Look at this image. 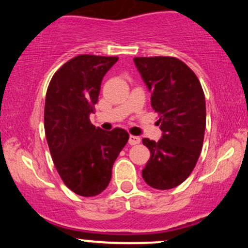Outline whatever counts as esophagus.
<instances>
[{"label": "esophagus", "instance_id": "1", "mask_svg": "<svg viewBox=\"0 0 248 248\" xmlns=\"http://www.w3.org/2000/svg\"><path fill=\"white\" fill-rule=\"evenodd\" d=\"M140 142V138L137 136H130L129 137V144L130 145H137Z\"/></svg>", "mask_w": 248, "mask_h": 248}]
</instances>
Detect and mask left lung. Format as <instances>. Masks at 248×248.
Wrapping results in <instances>:
<instances>
[{
	"mask_svg": "<svg viewBox=\"0 0 248 248\" xmlns=\"http://www.w3.org/2000/svg\"><path fill=\"white\" fill-rule=\"evenodd\" d=\"M151 92L162 137L142 139L151 158L142 179L152 188H175L190 175L202 151L205 131V97L196 74L173 57L133 59Z\"/></svg>",
	"mask_w": 248,
	"mask_h": 248,
	"instance_id": "obj_1",
	"label": "left lung"
}]
</instances>
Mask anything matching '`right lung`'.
<instances>
[{"mask_svg": "<svg viewBox=\"0 0 248 248\" xmlns=\"http://www.w3.org/2000/svg\"><path fill=\"white\" fill-rule=\"evenodd\" d=\"M117 60L78 55L54 73L46 93L44 127L52 160L63 183L80 196H96L108 187L113 162L129 140L125 130L103 131L89 119L102 78Z\"/></svg>", "mask_w": 248, "mask_h": 248, "instance_id": "1", "label": "right lung"}]
</instances>
